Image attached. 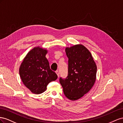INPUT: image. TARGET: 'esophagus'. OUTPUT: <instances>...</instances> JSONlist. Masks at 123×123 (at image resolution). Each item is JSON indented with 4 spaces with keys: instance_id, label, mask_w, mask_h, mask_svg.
Returning <instances> with one entry per match:
<instances>
[{
    "instance_id": "esophagus-1",
    "label": "esophagus",
    "mask_w": 123,
    "mask_h": 123,
    "mask_svg": "<svg viewBox=\"0 0 123 123\" xmlns=\"http://www.w3.org/2000/svg\"><path fill=\"white\" fill-rule=\"evenodd\" d=\"M55 73H56V74H57V75L58 76V77L59 78V71H56Z\"/></svg>"
}]
</instances>
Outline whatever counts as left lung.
Masks as SVG:
<instances>
[{"label":"left lung","mask_w":123,"mask_h":123,"mask_svg":"<svg viewBox=\"0 0 123 123\" xmlns=\"http://www.w3.org/2000/svg\"><path fill=\"white\" fill-rule=\"evenodd\" d=\"M68 58V76L60 78L65 96L71 100L81 98L92 89L96 80L97 66L92 55L81 44L66 47Z\"/></svg>","instance_id":"obj_1"}]
</instances>
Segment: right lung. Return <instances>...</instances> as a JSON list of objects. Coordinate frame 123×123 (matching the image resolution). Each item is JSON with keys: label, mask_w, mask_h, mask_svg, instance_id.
Masks as SVG:
<instances>
[{"label": "right lung", "mask_w": 123, "mask_h": 123, "mask_svg": "<svg viewBox=\"0 0 123 123\" xmlns=\"http://www.w3.org/2000/svg\"><path fill=\"white\" fill-rule=\"evenodd\" d=\"M47 50L39 46L33 48L24 59L19 69L24 85L31 92L43 93L51 81L57 79V74L50 68L46 58Z\"/></svg>", "instance_id": "add662e5"}]
</instances>
